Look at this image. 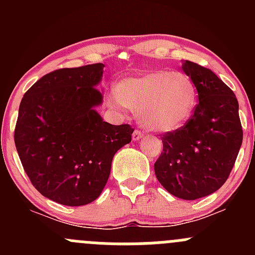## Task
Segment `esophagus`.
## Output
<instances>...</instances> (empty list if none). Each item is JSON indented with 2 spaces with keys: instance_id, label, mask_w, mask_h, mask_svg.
<instances>
[{
  "instance_id": "34e87169",
  "label": "esophagus",
  "mask_w": 255,
  "mask_h": 255,
  "mask_svg": "<svg viewBox=\"0 0 255 255\" xmlns=\"http://www.w3.org/2000/svg\"><path fill=\"white\" fill-rule=\"evenodd\" d=\"M143 137H144L143 132H140V130H137V129H135L134 132H133V134H132V139L134 140V142H137V140L142 139Z\"/></svg>"
}]
</instances>
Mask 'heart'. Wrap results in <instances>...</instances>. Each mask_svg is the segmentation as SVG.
<instances>
[{"label":"heart","mask_w":255,"mask_h":255,"mask_svg":"<svg viewBox=\"0 0 255 255\" xmlns=\"http://www.w3.org/2000/svg\"><path fill=\"white\" fill-rule=\"evenodd\" d=\"M111 105L134 111L150 132L169 133L191 118L197 106V89L186 74L159 69L123 79L111 95Z\"/></svg>","instance_id":"heart-1"}]
</instances>
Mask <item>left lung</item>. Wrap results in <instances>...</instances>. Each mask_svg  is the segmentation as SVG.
Wrapping results in <instances>:
<instances>
[{"label":"left lung","mask_w":255,"mask_h":255,"mask_svg":"<svg viewBox=\"0 0 255 255\" xmlns=\"http://www.w3.org/2000/svg\"><path fill=\"white\" fill-rule=\"evenodd\" d=\"M182 70L194 80L199 104L184 127L165 133L154 164L164 189L182 200L217 191L230 176L243 140L238 101L210 69L186 60Z\"/></svg>","instance_id":"8db88e82"}]
</instances>
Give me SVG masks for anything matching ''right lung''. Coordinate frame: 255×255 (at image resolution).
I'll return each mask as SVG.
<instances>
[{
  "label": "right lung",
  "instance_id": "obj_1",
  "mask_svg": "<svg viewBox=\"0 0 255 255\" xmlns=\"http://www.w3.org/2000/svg\"><path fill=\"white\" fill-rule=\"evenodd\" d=\"M104 64L59 69L38 80L19 105L14 143L33 186L51 201L82 206L105 189L115 154L133 128L105 122L96 107Z\"/></svg>",
  "mask_w": 255,
  "mask_h": 255
}]
</instances>
